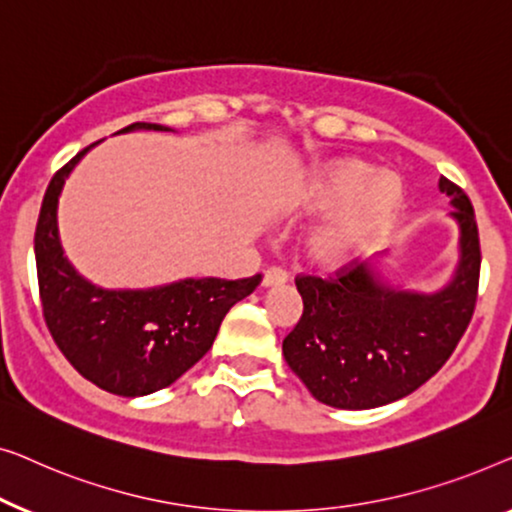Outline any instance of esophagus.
<instances>
[{
	"label": "esophagus",
	"instance_id": "esophagus-1",
	"mask_svg": "<svg viewBox=\"0 0 512 512\" xmlns=\"http://www.w3.org/2000/svg\"><path fill=\"white\" fill-rule=\"evenodd\" d=\"M290 278V273L283 266H269V269L264 271V278H262V285H278V283H285V280Z\"/></svg>",
	"mask_w": 512,
	"mask_h": 512
}]
</instances>
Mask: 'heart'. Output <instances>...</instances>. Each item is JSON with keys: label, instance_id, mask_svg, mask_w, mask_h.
<instances>
[{"label": "heart", "instance_id": "obj_1", "mask_svg": "<svg viewBox=\"0 0 512 512\" xmlns=\"http://www.w3.org/2000/svg\"><path fill=\"white\" fill-rule=\"evenodd\" d=\"M399 199V183L392 176L373 181V169L364 164L348 162L327 171L306 194V206L313 211L338 206L327 225L313 236V255L322 262H334L352 253L387 225Z\"/></svg>", "mask_w": 512, "mask_h": 512}]
</instances>
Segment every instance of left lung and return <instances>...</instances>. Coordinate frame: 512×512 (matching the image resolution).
Instances as JSON below:
<instances>
[{
	"label": "left lung",
	"mask_w": 512,
	"mask_h": 512,
	"mask_svg": "<svg viewBox=\"0 0 512 512\" xmlns=\"http://www.w3.org/2000/svg\"><path fill=\"white\" fill-rule=\"evenodd\" d=\"M462 229L457 276L438 294L394 292L366 264L329 276L294 278L304 313L283 341V355L315 399L334 408L385 406L427 383L455 352L473 318L480 283V239L471 199L441 178Z\"/></svg>",
	"instance_id": "left-lung-1"
}]
</instances>
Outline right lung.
<instances>
[{
  "mask_svg": "<svg viewBox=\"0 0 512 512\" xmlns=\"http://www.w3.org/2000/svg\"><path fill=\"white\" fill-rule=\"evenodd\" d=\"M129 129H167L134 122ZM95 146V143H92ZM81 153L55 171L34 234L39 299L46 327L85 380L118 397L169 387L211 350L220 322L262 283L255 276L187 278L155 290H102L74 271L57 236V197Z\"/></svg>",
  "mask_w": 512,
  "mask_h": 512,
  "instance_id": "right-lung-1",
  "label": "right lung"
}]
</instances>
